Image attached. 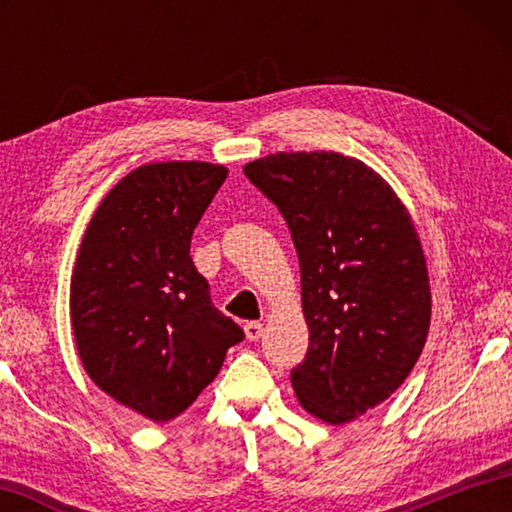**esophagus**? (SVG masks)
Returning a JSON list of instances; mask_svg holds the SVG:
<instances>
[{
    "label": "esophagus",
    "mask_w": 512,
    "mask_h": 512,
    "mask_svg": "<svg viewBox=\"0 0 512 512\" xmlns=\"http://www.w3.org/2000/svg\"><path fill=\"white\" fill-rule=\"evenodd\" d=\"M244 332H246V339L248 341H259V339H262L264 325L259 323V320H250V323L244 325Z\"/></svg>",
    "instance_id": "1"
}]
</instances>
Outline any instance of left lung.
I'll return each instance as SVG.
<instances>
[{
  "label": "left lung",
  "mask_w": 512,
  "mask_h": 512,
  "mask_svg": "<svg viewBox=\"0 0 512 512\" xmlns=\"http://www.w3.org/2000/svg\"><path fill=\"white\" fill-rule=\"evenodd\" d=\"M244 173L300 259L309 348L293 391L329 424L359 418L404 384L427 341L429 275L411 216L379 173L334 151L266 155Z\"/></svg>",
  "instance_id": "8db88e82"
}]
</instances>
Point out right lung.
I'll list each match as a JSON object with an SVG mask.
<instances>
[{
  "instance_id": "1",
  "label": "right lung",
  "mask_w": 512,
  "mask_h": 512,
  "mask_svg": "<svg viewBox=\"0 0 512 512\" xmlns=\"http://www.w3.org/2000/svg\"><path fill=\"white\" fill-rule=\"evenodd\" d=\"M228 169L144 164L103 198L76 257L69 316L90 379L153 422L183 413L244 329L212 305L189 255Z\"/></svg>"
}]
</instances>
